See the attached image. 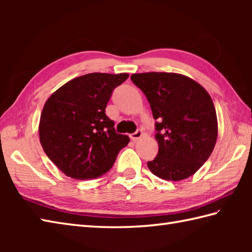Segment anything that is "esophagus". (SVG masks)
<instances>
[{
    "instance_id": "34e87169",
    "label": "esophagus",
    "mask_w": 252,
    "mask_h": 252,
    "mask_svg": "<svg viewBox=\"0 0 252 252\" xmlns=\"http://www.w3.org/2000/svg\"><path fill=\"white\" fill-rule=\"evenodd\" d=\"M142 136H143V131L138 129L136 132H134L133 134H131L130 137H131L132 141H137L138 138H141Z\"/></svg>"
}]
</instances>
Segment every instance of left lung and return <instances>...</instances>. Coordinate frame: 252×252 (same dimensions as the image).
<instances>
[{"label": "left lung", "instance_id": "1", "mask_svg": "<svg viewBox=\"0 0 252 252\" xmlns=\"http://www.w3.org/2000/svg\"><path fill=\"white\" fill-rule=\"evenodd\" d=\"M132 82L145 94L156 122L158 155L147 162L158 178L181 181L196 173L215 148L217 112L199 83L173 72L133 73Z\"/></svg>", "mask_w": 252, "mask_h": 252}]
</instances>
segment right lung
<instances>
[{
    "instance_id": "obj_1",
    "label": "right lung",
    "mask_w": 252,
    "mask_h": 252,
    "mask_svg": "<svg viewBox=\"0 0 252 252\" xmlns=\"http://www.w3.org/2000/svg\"><path fill=\"white\" fill-rule=\"evenodd\" d=\"M127 78V73L84 74L63 84L45 101L39 125L41 145L67 176L99 178L129 144V136L116 133L115 122L105 114L112 91Z\"/></svg>"
}]
</instances>
